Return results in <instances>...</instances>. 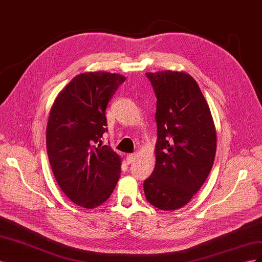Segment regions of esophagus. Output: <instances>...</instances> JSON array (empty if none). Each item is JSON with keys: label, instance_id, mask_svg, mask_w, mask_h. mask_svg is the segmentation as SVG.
<instances>
[{"label": "esophagus", "instance_id": "esophagus-1", "mask_svg": "<svg viewBox=\"0 0 262 262\" xmlns=\"http://www.w3.org/2000/svg\"><path fill=\"white\" fill-rule=\"evenodd\" d=\"M136 160V154H128L126 155V163L128 164H132Z\"/></svg>", "mask_w": 262, "mask_h": 262}]
</instances>
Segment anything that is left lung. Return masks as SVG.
I'll return each mask as SVG.
<instances>
[{
    "instance_id": "obj_1",
    "label": "left lung",
    "mask_w": 262,
    "mask_h": 262,
    "mask_svg": "<svg viewBox=\"0 0 262 262\" xmlns=\"http://www.w3.org/2000/svg\"><path fill=\"white\" fill-rule=\"evenodd\" d=\"M156 95L155 168L144 180L146 200L165 211L184 207L208 178L216 152L210 108L187 73H145Z\"/></svg>"
}]
</instances>
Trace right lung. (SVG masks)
<instances>
[{
    "label": "right lung",
    "instance_id": "add662e5",
    "mask_svg": "<svg viewBox=\"0 0 262 262\" xmlns=\"http://www.w3.org/2000/svg\"><path fill=\"white\" fill-rule=\"evenodd\" d=\"M125 77L108 72L75 76L55 99L47 125V152L58 185L86 209L104 203L121 172V158L102 145L106 108Z\"/></svg>",
    "mask_w": 262,
    "mask_h": 262
}]
</instances>
